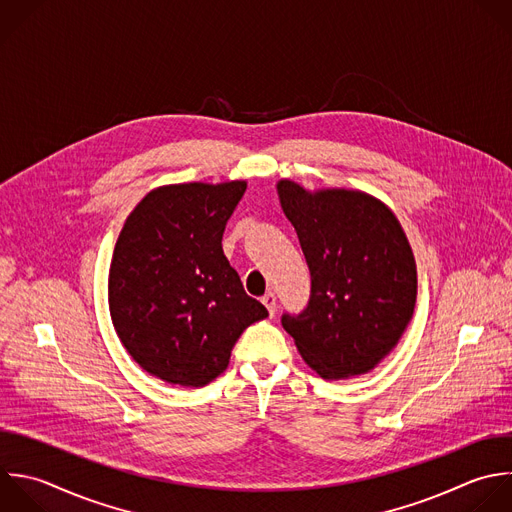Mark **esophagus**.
Listing matches in <instances>:
<instances>
[{"label":"esophagus","instance_id":"1","mask_svg":"<svg viewBox=\"0 0 512 512\" xmlns=\"http://www.w3.org/2000/svg\"><path fill=\"white\" fill-rule=\"evenodd\" d=\"M262 304L268 308L270 316L276 314V296H274V292H266V294L262 296Z\"/></svg>","mask_w":512,"mask_h":512}]
</instances>
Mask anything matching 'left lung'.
<instances>
[{"mask_svg":"<svg viewBox=\"0 0 512 512\" xmlns=\"http://www.w3.org/2000/svg\"><path fill=\"white\" fill-rule=\"evenodd\" d=\"M308 270L310 300L282 314L306 364L322 378L370 372L404 334L416 302V264L388 206L358 190L308 192L278 182Z\"/></svg>","mask_w":512,"mask_h":512,"instance_id":"1","label":"left lung"}]
</instances>
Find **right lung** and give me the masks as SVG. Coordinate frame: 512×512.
<instances>
[{"mask_svg":"<svg viewBox=\"0 0 512 512\" xmlns=\"http://www.w3.org/2000/svg\"><path fill=\"white\" fill-rule=\"evenodd\" d=\"M244 192L242 180L162 186L120 232L108 280L112 322L130 356L164 382H212L240 334L268 316L222 250Z\"/></svg>","mask_w":512,"mask_h":512,"instance_id":"add662e5","label":"right lung"}]
</instances>
